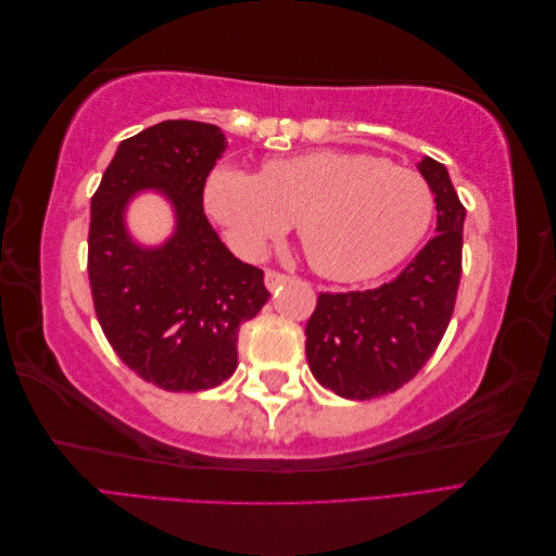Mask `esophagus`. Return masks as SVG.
I'll return each mask as SVG.
<instances>
[{
	"label": "esophagus",
	"mask_w": 556,
	"mask_h": 556,
	"mask_svg": "<svg viewBox=\"0 0 556 556\" xmlns=\"http://www.w3.org/2000/svg\"><path fill=\"white\" fill-rule=\"evenodd\" d=\"M288 280H292V276H288V274H282V271H274V268H268L266 271V276H264V282H266V288L268 290H278L280 285H285Z\"/></svg>",
	"instance_id": "34e87169"
}]
</instances>
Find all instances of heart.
<instances>
[{
  "label": "heart",
  "instance_id": "heart-1",
  "mask_svg": "<svg viewBox=\"0 0 556 556\" xmlns=\"http://www.w3.org/2000/svg\"><path fill=\"white\" fill-rule=\"evenodd\" d=\"M204 201L239 255L262 257L296 223L311 266L341 282L382 276L406 260L435 213L422 174L341 150L268 160L260 176L220 166Z\"/></svg>",
  "mask_w": 556,
  "mask_h": 556
}]
</instances>
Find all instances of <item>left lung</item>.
<instances>
[{"instance_id":"8db88e82","label":"left lung","mask_w":556,"mask_h":556,"mask_svg":"<svg viewBox=\"0 0 556 556\" xmlns=\"http://www.w3.org/2000/svg\"><path fill=\"white\" fill-rule=\"evenodd\" d=\"M419 174L435 194V237L392 282L364 292H319L306 325L311 371L339 396L366 401L410 382L454 313L466 208L441 162L425 157Z\"/></svg>"}]
</instances>
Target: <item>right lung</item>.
<instances>
[{
	"label": "right lung",
	"instance_id": "add662e5",
	"mask_svg": "<svg viewBox=\"0 0 556 556\" xmlns=\"http://www.w3.org/2000/svg\"><path fill=\"white\" fill-rule=\"evenodd\" d=\"M227 148L220 127L164 121L125 139L90 201L88 278L106 341L134 374L166 392H201L239 364V327L268 301L264 271L227 250L204 213V185ZM173 199L179 227L162 249L134 247L126 199Z\"/></svg>",
	"mask_w": 556,
	"mask_h": 556
}]
</instances>
